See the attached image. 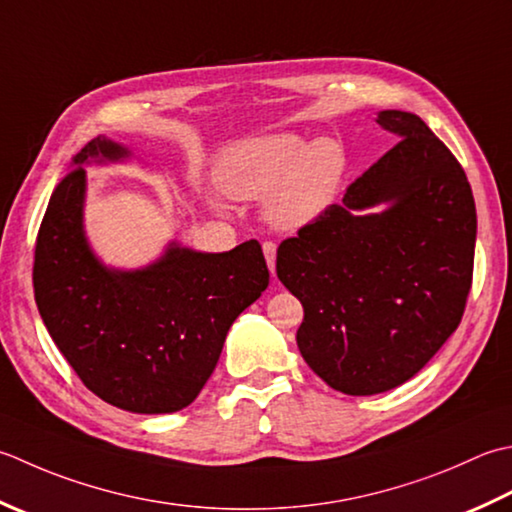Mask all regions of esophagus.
Segmentation results:
<instances>
[{
  "label": "esophagus",
  "mask_w": 512,
  "mask_h": 512,
  "mask_svg": "<svg viewBox=\"0 0 512 512\" xmlns=\"http://www.w3.org/2000/svg\"><path fill=\"white\" fill-rule=\"evenodd\" d=\"M264 257H266V264H268V270L270 275L275 277V257H277V246L273 242H264Z\"/></svg>",
  "instance_id": "esophagus-1"
}]
</instances>
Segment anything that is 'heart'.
<instances>
[{
	"mask_svg": "<svg viewBox=\"0 0 512 512\" xmlns=\"http://www.w3.org/2000/svg\"><path fill=\"white\" fill-rule=\"evenodd\" d=\"M344 146L333 137L306 142L297 133H266L242 139L219 155L215 179L237 202H264V215L279 230L317 224L337 202L346 175ZM208 206L224 208L219 195Z\"/></svg>",
	"mask_w": 512,
	"mask_h": 512,
	"instance_id": "obj_1",
	"label": "heart"
}]
</instances>
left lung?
<instances>
[{
	"label": "left lung",
	"instance_id": "8db88e82",
	"mask_svg": "<svg viewBox=\"0 0 512 512\" xmlns=\"http://www.w3.org/2000/svg\"><path fill=\"white\" fill-rule=\"evenodd\" d=\"M399 137L342 204L277 248V277L304 306V362L344 395H377L422 370L462 322L477 213L453 153L422 119L379 110Z\"/></svg>",
	"mask_w": 512,
	"mask_h": 512
}]
</instances>
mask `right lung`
Segmentation results:
<instances>
[{
  "mask_svg": "<svg viewBox=\"0 0 512 512\" xmlns=\"http://www.w3.org/2000/svg\"><path fill=\"white\" fill-rule=\"evenodd\" d=\"M130 155L104 135L75 155L39 226L35 302L88 390L128 413L162 415L195 402L228 328L264 293L270 275L255 239L226 253L170 242L142 268L106 266L84 228L86 166Z\"/></svg>",
  "mask_w": 512,
  "mask_h": 512,
  "instance_id": "right-lung-1",
  "label": "right lung"
}]
</instances>
